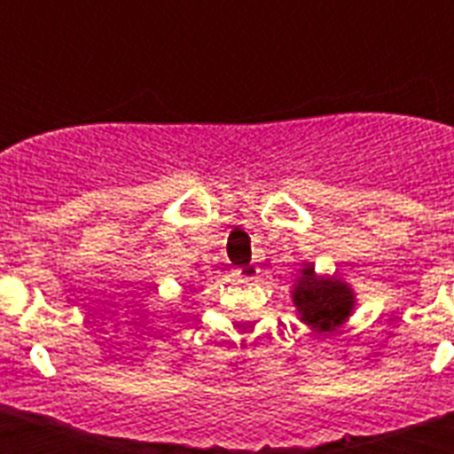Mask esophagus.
Returning a JSON list of instances; mask_svg holds the SVG:
<instances>
[{
    "label": "esophagus",
    "mask_w": 454,
    "mask_h": 454,
    "mask_svg": "<svg viewBox=\"0 0 454 454\" xmlns=\"http://www.w3.org/2000/svg\"><path fill=\"white\" fill-rule=\"evenodd\" d=\"M234 275L239 282H252V279H256V275H259V268H256L254 263H247V266L236 268Z\"/></svg>",
    "instance_id": "obj_1"
}]
</instances>
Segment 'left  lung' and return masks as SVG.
I'll list each match as a JSON object with an SVG mask.
<instances>
[{
    "instance_id": "left-lung-1",
    "label": "left lung",
    "mask_w": 454,
    "mask_h": 454,
    "mask_svg": "<svg viewBox=\"0 0 454 454\" xmlns=\"http://www.w3.org/2000/svg\"><path fill=\"white\" fill-rule=\"evenodd\" d=\"M293 300L298 304L304 323L320 332H332L339 327L350 316L355 302L348 284L339 282L334 277L318 279L311 266L300 270Z\"/></svg>"
}]
</instances>
